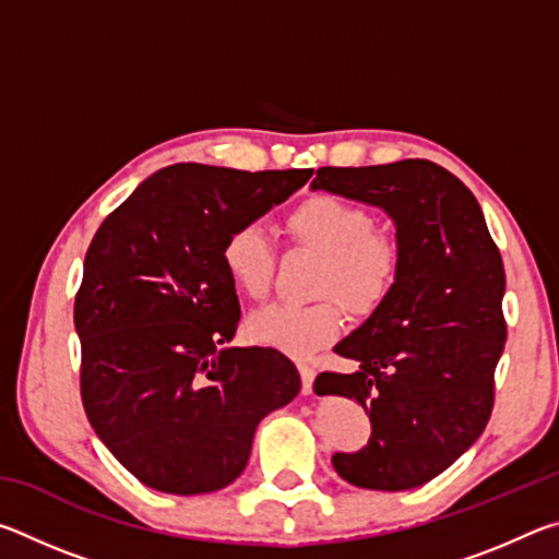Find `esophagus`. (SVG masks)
Listing matches in <instances>:
<instances>
[{"label":"esophagus","instance_id":"34e87169","mask_svg":"<svg viewBox=\"0 0 559 559\" xmlns=\"http://www.w3.org/2000/svg\"><path fill=\"white\" fill-rule=\"evenodd\" d=\"M298 372H300V382H302V394H310L313 392V380H316V370L308 365H298Z\"/></svg>","mask_w":559,"mask_h":559}]
</instances>
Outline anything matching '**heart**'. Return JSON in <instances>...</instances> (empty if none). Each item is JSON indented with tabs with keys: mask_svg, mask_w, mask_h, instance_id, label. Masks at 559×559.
Masks as SVG:
<instances>
[{
	"mask_svg": "<svg viewBox=\"0 0 559 559\" xmlns=\"http://www.w3.org/2000/svg\"><path fill=\"white\" fill-rule=\"evenodd\" d=\"M286 231L300 249L320 257L313 306L261 308L249 318V335L263 347L308 357L343 333V310L372 316L390 298L402 269V249L392 234L374 229L372 214L335 194H310L286 216ZM222 263L243 296L266 298L276 253L259 226H239L222 246Z\"/></svg>",
	"mask_w": 559,
	"mask_h": 559,
	"instance_id": "1",
	"label": "heart"
}]
</instances>
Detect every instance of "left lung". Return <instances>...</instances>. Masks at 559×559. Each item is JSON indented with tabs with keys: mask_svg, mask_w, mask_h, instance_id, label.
<instances>
[{
	"mask_svg": "<svg viewBox=\"0 0 559 559\" xmlns=\"http://www.w3.org/2000/svg\"><path fill=\"white\" fill-rule=\"evenodd\" d=\"M310 189L380 206L396 226L402 269L380 308L335 345L359 365L323 372L318 394L355 400L372 437L335 453L347 484L370 490L424 486L447 471L493 412L506 347V269L471 189L429 159L320 167Z\"/></svg>",
	"mask_w": 559,
	"mask_h": 559,
	"instance_id": "1",
	"label": "left lung"
}]
</instances>
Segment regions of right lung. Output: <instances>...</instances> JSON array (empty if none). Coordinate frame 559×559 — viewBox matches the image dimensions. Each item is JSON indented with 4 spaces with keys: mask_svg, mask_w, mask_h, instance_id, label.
Segmentation results:
<instances>
[{
    "mask_svg": "<svg viewBox=\"0 0 559 559\" xmlns=\"http://www.w3.org/2000/svg\"><path fill=\"white\" fill-rule=\"evenodd\" d=\"M310 175L169 165L93 236L73 306L81 400L140 484L175 496L229 486L259 421L300 392L296 365L278 349L224 345L241 308L222 246Z\"/></svg>",
    "mask_w": 559,
    "mask_h": 559,
    "instance_id": "add662e5",
    "label": "right lung"
}]
</instances>
